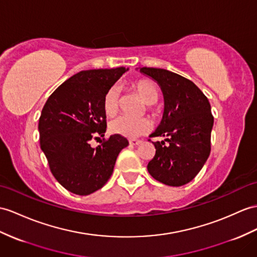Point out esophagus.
Here are the masks:
<instances>
[{
    "instance_id": "34e87169",
    "label": "esophagus",
    "mask_w": 257,
    "mask_h": 257,
    "mask_svg": "<svg viewBox=\"0 0 257 257\" xmlns=\"http://www.w3.org/2000/svg\"><path fill=\"white\" fill-rule=\"evenodd\" d=\"M128 143H130V145L137 146V145H140V144L142 143V141H140V140H130Z\"/></svg>"
}]
</instances>
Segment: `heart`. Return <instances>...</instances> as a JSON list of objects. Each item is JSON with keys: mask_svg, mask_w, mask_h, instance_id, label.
Returning a JSON list of instances; mask_svg holds the SVG:
<instances>
[{"mask_svg": "<svg viewBox=\"0 0 257 257\" xmlns=\"http://www.w3.org/2000/svg\"><path fill=\"white\" fill-rule=\"evenodd\" d=\"M134 88L139 92V95L146 104L150 105L157 102L159 92L157 86L153 81L147 79L139 80L134 84ZM118 101H120V91H118L116 86H111L105 91L103 97L102 107L104 113L109 116L114 115L118 110ZM109 128L110 132L113 134L127 137V139H135V137L148 133L152 130V123L145 117L134 118L126 115H121L110 122Z\"/></svg>", "mask_w": 257, "mask_h": 257, "instance_id": "heart-1", "label": "heart"}]
</instances>
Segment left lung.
Listing matches in <instances>:
<instances>
[{"mask_svg": "<svg viewBox=\"0 0 257 257\" xmlns=\"http://www.w3.org/2000/svg\"><path fill=\"white\" fill-rule=\"evenodd\" d=\"M140 72L157 81L165 99L162 120L150 135L165 141L153 142L156 154L148 162V172L166 185H184L209 157L214 125L210 103L193 81L179 74L155 67H142Z\"/></svg>", "mask_w": 257, "mask_h": 257, "instance_id": "obj_1", "label": "left lung"}]
</instances>
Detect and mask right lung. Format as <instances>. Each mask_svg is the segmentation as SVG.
<instances>
[{"label": "right lung", "mask_w": 257, "mask_h": 257, "mask_svg": "<svg viewBox=\"0 0 257 257\" xmlns=\"http://www.w3.org/2000/svg\"><path fill=\"white\" fill-rule=\"evenodd\" d=\"M127 70L81 71L60 85L43 105L38 125L41 150L56 181L77 195L101 189L118 154L128 145L125 137L114 134L96 148L90 146L107 128L104 93Z\"/></svg>", "instance_id": "obj_1"}]
</instances>
